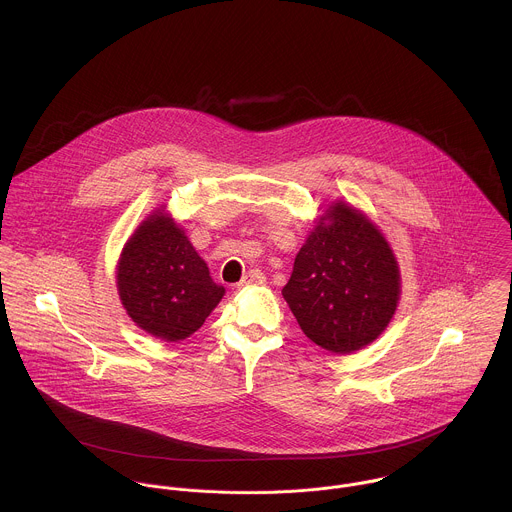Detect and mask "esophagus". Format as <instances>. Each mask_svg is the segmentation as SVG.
<instances>
[{"mask_svg":"<svg viewBox=\"0 0 512 512\" xmlns=\"http://www.w3.org/2000/svg\"><path fill=\"white\" fill-rule=\"evenodd\" d=\"M266 282V276L260 272V270H250L244 278H242V282L238 284L240 288H246V286H256V284H264Z\"/></svg>","mask_w":512,"mask_h":512,"instance_id":"34e87169","label":"esophagus"}]
</instances>
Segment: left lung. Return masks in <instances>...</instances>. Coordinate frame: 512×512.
<instances>
[{
  "label": "left lung",
  "mask_w": 512,
  "mask_h": 512,
  "mask_svg": "<svg viewBox=\"0 0 512 512\" xmlns=\"http://www.w3.org/2000/svg\"><path fill=\"white\" fill-rule=\"evenodd\" d=\"M282 295L315 345L347 355L388 327L400 270L382 232L361 211L333 203L297 252Z\"/></svg>",
  "instance_id": "8db88e82"
}]
</instances>
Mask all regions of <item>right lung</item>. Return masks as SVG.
I'll return each instance as SVG.
<instances>
[{
	"label": "right lung",
	"instance_id": "obj_1",
	"mask_svg": "<svg viewBox=\"0 0 512 512\" xmlns=\"http://www.w3.org/2000/svg\"><path fill=\"white\" fill-rule=\"evenodd\" d=\"M116 284L132 321L167 343L193 335L224 295L185 232L163 211L149 215L126 242Z\"/></svg>",
	"mask_w": 512,
	"mask_h": 512
}]
</instances>
